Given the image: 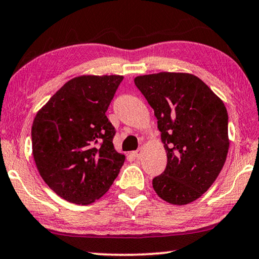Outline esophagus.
I'll return each instance as SVG.
<instances>
[{"instance_id": "esophagus-1", "label": "esophagus", "mask_w": 259, "mask_h": 259, "mask_svg": "<svg viewBox=\"0 0 259 259\" xmlns=\"http://www.w3.org/2000/svg\"><path fill=\"white\" fill-rule=\"evenodd\" d=\"M133 156L135 158H141L143 156V149H138L137 151H134L133 152Z\"/></svg>"}]
</instances>
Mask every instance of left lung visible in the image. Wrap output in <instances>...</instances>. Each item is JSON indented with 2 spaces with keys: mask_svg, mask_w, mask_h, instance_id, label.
I'll return each instance as SVG.
<instances>
[{
  "mask_svg": "<svg viewBox=\"0 0 259 259\" xmlns=\"http://www.w3.org/2000/svg\"><path fill=\"white\" fill-rule=\"evenodd\" d=\"M135 84L154 110L167 154L166 168L152 180L153 190L172 204L195 201L213 185L228 154L225 103L190 73L140 75Z\"/></svg>",
  "mask_w": 259,
  "mask_h": 259,
  "instance_id": "left-lung-1",
  "label": "left lung"
}]
</instances>
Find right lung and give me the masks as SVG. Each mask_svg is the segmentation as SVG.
I'll return each mask as SVG.
<instances>
[{
    "label": "right lung",
    "mask_w": 259,
    "mask_h": 259,
    "mask_svg": "<svg viewBox=\"0 0 259 259\" xmlns=\"http://www.w3.org/2000/svg\"><path fill=\"white\" fill-rule=\"evenodd\" d=\"M122 75H81L67 81L33 119L31 138L38 172L60 198L90 204L109 190L124 154L114 149L106 111Z\"/></svg>",
    "instance_id": "right-lung-1"
}]
</instances>
